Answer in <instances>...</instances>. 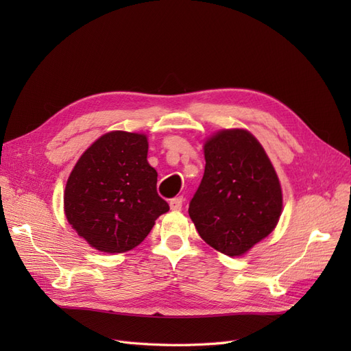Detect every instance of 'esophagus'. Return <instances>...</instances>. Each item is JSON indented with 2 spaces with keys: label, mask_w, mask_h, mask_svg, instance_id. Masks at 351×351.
<instances>
[{
  "label": "esophagus",
  "mask_w": 351,
  "mask_h": 351,
  "mask_svg": "<svg viewBox=\"0 0 351 351\" xmlns=\"http://www.w3.org/2000/svg\"><path fill=\"white\" fill-rule=\"evenodd\" d=\"M183 202H184L183 196H177V197L169 200V208H171L173 210H180L183 208Z\"/></svg>",
  "instance_id": "34e87169"
}]
</instances>
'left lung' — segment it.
I'll return each instance as SVG.
<instances>
[{
	"label": "left lung",
	"instance_id": "obj_1",
	"mask_svg": "<svg viewBox=\"0 0 351 351\" xmlns=\"http://www.w3.org/2000/svg\"><path fill=\"white\" fill-rule=\"evenodd\" d=\"M204 151L205 173L190 200L189 215L210 247L241 256L278 224V176L247 130H219L205 142Z\"/></svg>",
	"mask_w": 351,
	"mask_h": 351
}]
</instances>
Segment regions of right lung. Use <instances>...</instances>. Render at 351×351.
<instances>
[{
	"label": "right lung",
	"mask_w": 351,
	"mask_h": 351,
	"mask_svg": "<svg viewBox=\"0 0 351 351\" xmlns=\"http://www.w3.org/2000/svg\"><path fill=\"white\" fill-rule=\"evenodd\" d=\"M141 133L110 132L79 158L64 190L70 226L92 247L123 253L141 244L168 212L156 193L158 173L147 162Z\"/></svg>",
	"instance_id": "1"
}]
</instances>
